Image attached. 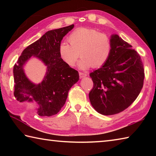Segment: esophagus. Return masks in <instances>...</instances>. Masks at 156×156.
Masks as SVG:
<instances>
[{"label": "esophagus", "mask_w": 156, "mask_h": 156, "mask_svg": "<svg viewBox=\"0 0 156 156\" xmlns=\"http://www.w3.org/2000/svg\"><path fill=\"white\" fill-rule=\"evenodd\" d=\"M79 75H80V78H83L84 77H86L87 76V74L85 73H83V72H80L79 73Z\"/></svg>", "instance_id": "esophagus-1"}]
</instances>
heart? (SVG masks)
I'll list each match as a JSON object with an SVG mask.
<instances>
[{
    "mask_svg": "<svg viewBox=\"0 0 156 156\" xmlns=\"http://www.w3.org/2000/svg\"><path fill=\"white\" fill-rule=\"evenodd\" d=\"M70 44L62 42L58 47L60 58L66 65L73 67L79 54L82 57L79 67L83 69L90 67L99 68L109 59L112 52V41L107 34L92 28L80 27L68 37Z\"/></svg>",
    "mask_w": 156,
    "mask_h": 156,
    "instance_id": "heart-1",
    "label": "heart"
}]
</instances>
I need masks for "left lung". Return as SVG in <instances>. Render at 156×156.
Here are the masks:
<instances>
[{"instance_id": "obj_1", "label": "left lung", "mask_w": 156, "mask_h": 156, "mask_svg": "<svg viewBox=\"0 0 156 156\" xmlns=\"http://www.w3.org/2000/svg\"><path fill=\"white\" fill-rule=\"evenodd\" d=\"M113 48L105 64L90 73L94 87L89 94L93 107L100 114L114 115L135 101L143 87L141 57L118 35L111 37Z\"/></svg>"}]
</instances>
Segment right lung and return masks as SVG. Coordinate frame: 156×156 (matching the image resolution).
<instances>
[{"mask_svg": "<svg viewBox=\"0 0 156 156\" xmlns=\"http://www.w3.org/2000/svg\"><path fill=\"white\" fill-rule=\"evenodd\" d=\"M73 27L72 25L48 31L23 50L14 66L15 98L20 102H36L40 116L57 114L64 106L69 89L79 80L78 71L66 65L58 54L63 37ZM31 56L37 57L47 66L44 80L38 85L31 83L23 70V66Z\"/></svg>", "mask_w": 156, "mask_h": 156, "instance_id": "obj_1", "label": "right lung"}]
</instances>
